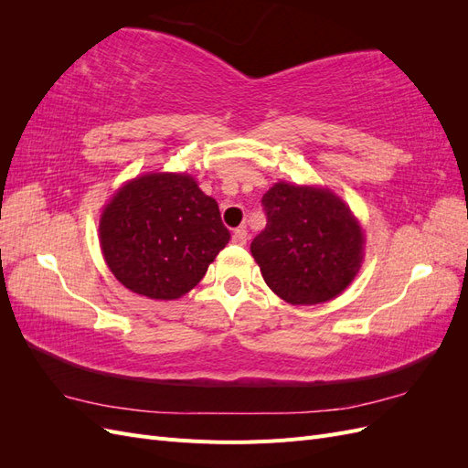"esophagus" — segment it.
Listing matches in <instances>:
<instances>
[{
    "label": "esophagus",
    "instance_id": "esophagus-1",
    "mask_svg": "<svg viewBox=\"0 0 468 468\" xmlns=\"http://www.w3.org/2000/svg\"><path fill=\"white\" fill-rule=\"evenodd\" d=\"M232 242L238 246H244L248 242V230L246 229H236L232 234Z\"/></svg>",
    "mask_w": 468,
    "mask_h": 468
}]
</instances>
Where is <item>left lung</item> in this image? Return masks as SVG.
I'll use <instances>...</instances> for the list:
<instances>
[{
  "label": "left lung",
  "mask_w": 468,
  "mask_h": 468,
  "mask_svg": "<svg viewBox=\"0 0 468 468\" xmlns=\"http://www.w3.org/2000/svg\"><path fill=\"white\" fill-rule=\"evenodd\" d=\"M267 215L250 246L261 275L296 306L332 301L359 273L365 236L349 207L330 189L279 181L261 199Z\"/></svg>",
  "instance_id": "obj_1"
}]
</instances>
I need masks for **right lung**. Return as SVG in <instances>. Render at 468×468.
I'll return each mask as SVG.
<instances>
[{
  "instance_id": "1",
  "label": "right lung",
  "mask_w": 468,
  "mask_h": 468,
  "mask_svg": "<svg viewBox=\"0 0 468 468\" xmlns=\"http://www.w3.org/2000/svg\"><path fill=\"white\" fill-rule=\"evenodd\" d=\"M230 232L187 174H146L112 195L99 220L103 258L122 285L174 301L199 282Z\"/></svg>"
}]
</instances>
